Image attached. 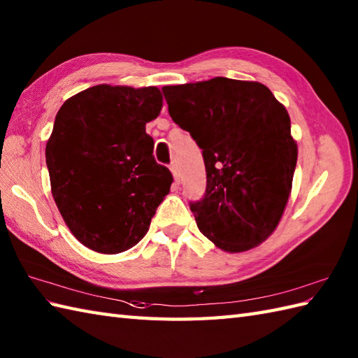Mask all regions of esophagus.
<instances>
[{
	"label": "esophagus",
	"instance_id": "34e87169",
	"mask_svg": "<svg viewBox=\"0 0 358 358\" xmlns=\"http://www.w3.org/2000/svg\"><path fill=\"white\" fill-rule=\"evenodd\" d=\"M169 169H171V172H172V175H173L175 183H178V181H180V172H178V167H177V164L172 163V164L169 166Z\"/></svg>",
	"mask_w": 358,
	"mask_h": 358
}]
</instances>
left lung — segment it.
<instances>
[{"label":"left lung","mask_w":358,"mask_h":358,"mask_svg":"<svg viewBox=\"0 0 358 358\" xmlns=\"http://www.w3.org/2000/svg\"><path fill=\"white\" fill-rule=\"evenodd\" d=\"M169 115L203 149L206 194L191 203L200 232L243 252L275 231L292 189L291 118L262 83L215 77L164 86Z\"/></svg>","instance_id":"1"}]
</instances>
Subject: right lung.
<instances>
[{
  "label": "right lung",
  "mask_w": 358,
  "mask_h": 358,
  "mask_svg": "<svg viewBox=\"0 0 358 358\" xmlns=\"http://www.w3.org/2000/svg\"><path fill=\"white\" fill-rule=\"evenodd\" d=\"M163 108L158 87L98 85L59 108L45 144L52 195L89 249L118 254L146 232L172 173L154 158L146 123Z\"/></svg>",
  "instance_id": "1"
}]
</instances>
